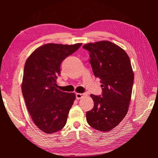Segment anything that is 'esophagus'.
<instances>
[{
	"instance_id": "esophagus-1",
	"label": "esophagus",
	"mask_w": 158,
	"mask_h": 158,
	"mask_svg": "<svg viewBox=\"0 0 158 158\" xmlns=\"http://www.w3.org/2000/svg\"><path fill=\"white\" fill-rule=\"evenodd\" d=\"M88 94L87 93H82V94H80V93H77L76 94V98L77 99H80L81 98H84V96H87Z\"/></svg>"
}]
</instances>
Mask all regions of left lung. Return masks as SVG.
<instances>
[{"label":"left lung","mask_w":158,"mask_h":158,"mask_svg":"<svg viewBox=\"0 0 158 158\" xmlns=\"http://www.w3.org/2000/svg\"><path fill=\"white\" fill-rule=\"evenodd\" d=\"M89 51V63L95 77L101 79L102 94H91L94 108L86 113L89 125L107 132L117 127L127 113L131 102L134 73L127 52L107 41L83 46Z\"/></svg>","instance_id":"left-lung-1"}]
</instances>
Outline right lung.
Returning a JSON list of instances; mask_svg holds the SVG:
<instances>
[{"instance_id":"1","label":"right lung","mask_w":158,"mask_h":158,"mask_svg":"<svg viewBox=\"0 0 158 158\" xmlns=\"http://www.w3.org/2000/svg\"><path fill=\"white\" fill-rule=\"evenodd\" d=\"M81 45L46 44L33 51L26 62L23 96L33 123L47 134L61 130L66 123L76 96L57 89L56 82L62 62Z\"/></svg>"}]
</instances>
